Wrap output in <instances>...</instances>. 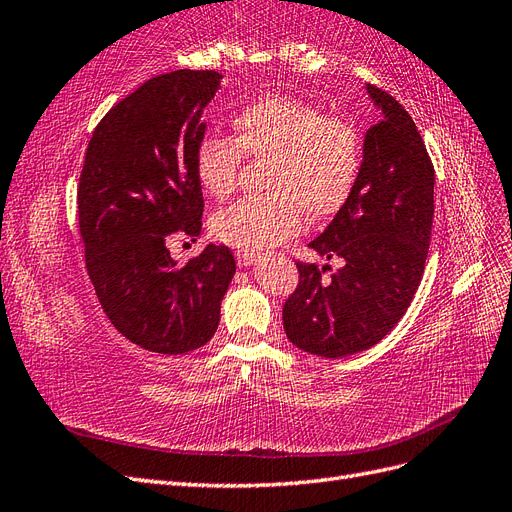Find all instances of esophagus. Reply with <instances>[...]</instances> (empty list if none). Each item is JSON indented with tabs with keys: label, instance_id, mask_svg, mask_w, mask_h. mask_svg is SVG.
Segmentation results:
<instances>
[{
	"label": "esophagus",
	"instance_id": "esophagus-1",
	"mask_svg": "<svg viewBox=\"0 0 512 512\" xmlns=\"http://www.w3.org/2000/svg\"><path fill=\"white\" fill-rule=\"evenodd\" d=\"M258 258H260L258 252H252V250H237V262H239V267H252V265H256Z\"/></svg>",
	"mask_w": 512,
	"mask_h": 512
}]
</instances>
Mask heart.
<instances>
[{"label":"heart","instance_id":"heart-1","mask_svg":"<svg viewBox=\"0 0 512 512\" xmlns=\"http://www.w3.org/2000/svg\"><path fill=\"white\" fill-rule=\"evenodd\" d=\"M235 141L211 134L198 143L196 175L203 190L226 198L237 185L241 151L269 160L265 198H245L213 220L218 237L239 247H271L305 224L327 222L344 209L363 164V143L348 121L305 102L265 96L232 119Z\"/></svg>","mask_w":512,"mask_h":512}]
</instances>
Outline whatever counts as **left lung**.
<instances>
[{"mask_svg":"<svg viewBox=\"0 0 512 512\" xmlns=\"http://www.w3.org/2000/svg\"><path fill=\"white\" fill-rule=\"evenodd\" d=\"M380 111L363 141L354 192L314 252L344 267L322 282L297 262L299 286L284 305V331L303 352L342 359L378 344L406 314L421 284L433 220V166L416 123L393 96L365 85Z\"/></svg>","mask_w":512,"mask_h":512,"instance_id":"left-lung-1","label":"left lung"}]
</instances>
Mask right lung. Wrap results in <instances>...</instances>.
<instances>
[{
	"instance_id": "add662e5",
	"label": "right lung",
	"mask_w": 512,
	"mask_h": 512,
	"mask_svg": "<svg viewBox=\"0 0 512 512\" xmlns=\"http://www.w3.org/2000/svg\"><path fill=\"white\" fill-rule=\"evenodd\" d=\"M222 79L213 70L153 76L104 115L87 145L79 183L87 273L113 327L151 352L205 346L237 271L226 245L209 243L183 265L168 252L175 235L203 228L196 149Z\"/></svg>"
}]
</instances>
